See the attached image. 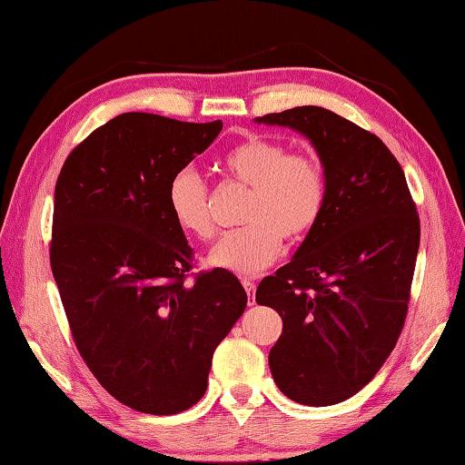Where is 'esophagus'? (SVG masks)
Here are the masks:
<instances>
[{
  "label": "esophagus",
  "instance_id": "34e87169",
  "mask_svg": "<svg viewBox=\"0 0 465 465\" xmlns=\"http://www.w3.org/2000/svg\"><path fill=\"white\" fill-rule=\"evenodd\" d=\"M242 285H243V289H246V293L250 297V303H254V293H256L254 279H242Z\"/></svg>",
  "mask_w": 465,
  "mask_h": 465
}]
</instances>
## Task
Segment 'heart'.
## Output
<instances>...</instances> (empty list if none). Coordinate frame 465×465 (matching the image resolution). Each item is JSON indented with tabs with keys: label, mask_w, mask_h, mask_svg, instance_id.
<instances>
[{
	"label": "heart",
	"mask_w": 465,
	"mask_h": 465,
	"mask_svg": "<svg viewBox=\"0 0 465 465\" xmlns=\"http://www.w3.org/2000/svg\"><path fill=\"white\" fill-rule=\"evenodd\" d=\"M222 174L250 186L242 227L225 233L211 250L219 269L254 274L277 261L282 238L299 242L316 230L328 203V172L318 155L291 152L279 139L250 135L219 160ZM168 209L180 230L207 242L215 235L209 184L184 168L168 184Z\"/></svg>",
	"instance_id": "heart-1"
}]
</instances>
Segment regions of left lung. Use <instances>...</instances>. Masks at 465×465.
<instances>
[{
  "label": "left lung",
  "mask_w": 465,
  "mask_h": 465,
  "mask_svg": "<svg viewBox=\"0 0 465 465\" xmlns=\"http://www.w3.org/2000/svg\"><path fill=\"white\" fill-rule=\"evenodd\" d=\"M318 149L328 172L326 211L293 261L256 289L282 332L269 355L293 402L330 406L373 380L402 334L420 243V219L383 141L320 106L258 116Z\"/></svg>",
  "instance_id": "1"
}]
</instances>
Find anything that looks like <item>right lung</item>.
Masks as SVG:
<instances>
[{"mask_svg": "<svg viewBox=\"0 0 465 465\" xmlns=\"http://www.w3.org/2000/svg\"><path fill=\"white\" fill-rule=\"evenodd\" d=\"M222 121L124 113L67 155L54 186L51 269L74 342L110 396L137 412H184L246 308L225 269L193 272L168 184Z\"/></svg>", "mask_w": 465, "mask_h": 465, "instance_id": "obj_1", "label": "right lung"}]
</instances>
